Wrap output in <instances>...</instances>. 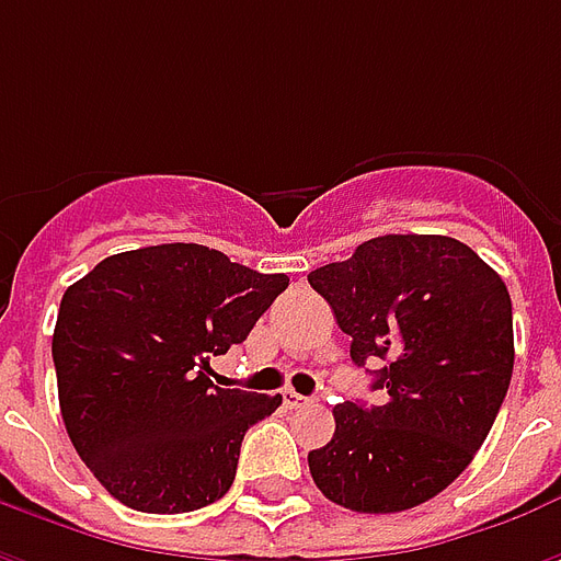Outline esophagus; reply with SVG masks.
<instances>
[{"label":"esophagus","mask_w":561,"mask_h":561,"mask_svg":"<svg viewBox=\"0 0 561 561\" xmlns=\"http://www.w3.org/2000/svg\"><path fill=\"white\" fill-rule=\"evenodd\" d=\"M309 397H300V393H294V390H285V405L288 409H304V405H309Z\"/></svg>","instance_id":"1"}]
</instances>
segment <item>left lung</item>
I'll list each match as a JSON object with an SVG mask.
<instances>
[{"label":"left lung","mask_w":561,"mask_h":561,"mask_svg":"<svg viewBox=\"0 0 561 561\" xmlns=\"http://www.w3.org/2000/svg\"><path fill=\"white\" fill-rule=\"evenodd\" d=\"M373 369L378 405L342 402L336 433L309 450L312 481L360 514H397L466 471L505 402L514 316L505 282L454 237L385 233L309 273Z\"/></svg>","instance_id":"obj_1"}]
</instances>
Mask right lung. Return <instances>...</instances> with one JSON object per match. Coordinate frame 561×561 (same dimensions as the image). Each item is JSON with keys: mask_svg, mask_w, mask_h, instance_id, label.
<instances>
[{"mask_svg": "<svg viewBox=\"0 0 561 561\" xmlns=\"http://www.w3.org/2000/svg\"><path fill=\"white\" fill-rule=\"evenodd\" d=\"M285 288V273L164 243L104 257L62 294L59 409L107 493L144 514H185L231 490L245 430L282 397L216 388L209 357L240 345Z\"/></svg>", "mask_w": 561, "mask_h": 561, "instance_id": "1", "label": "right lung"}]
</instances>
